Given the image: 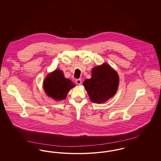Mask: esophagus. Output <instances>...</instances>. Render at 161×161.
Masks as SVG:
<instances>
[{
  "mask_svg": "<svg viewBox=\"0 0 161 161\" xmlns=\"http://www.w3.org/2000/svg\"><path fill=\"white\" fill-rule=\"evenodd\" d=\"M75 81H76V83L77 84H78V85H80V84H81V83H82V81H81V79H77Z\"/></svg>",
  "mask_w": 161,
  "mask_h": 161,
  "instance_id": "obj_1",
  "label": "esophagus"
}]
</instances>
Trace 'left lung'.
I'll use <instances>...</instances> for the list:
<instances>
[{"instance_id":"8db88e82","label":"left lung","mask_w":161,"mask_h":161,"mask_svg":"<svg viewBox=\"0 0 161 161\" xmlns=\"http://www.w3.org/2000/svg\"><path fill=\"white\" fill-rule=\"evenodd\" d=\"M119 78L116 71L104 63L93 68L92 76L86 79L83 86L91 101L101 104L113 97L117 92Z\"/></svg>"}]
</instances>
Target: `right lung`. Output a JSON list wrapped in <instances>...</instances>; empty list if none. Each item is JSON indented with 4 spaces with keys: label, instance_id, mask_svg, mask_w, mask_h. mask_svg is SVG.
<instances>
[{
    "label": "right lung",
    "instance_id": "right-lung-1",
    "mask_svg": "<svg viewBox=\"0 0 161 161\" xmlns=\"http://www.w3.org/2000/svg\"><path fill=\"white\" fill-rule=\"evenodd\" d=\"M75 86V84L65 78L60 69H55L48 74L43 83L46 95L55 101L65 100L70 90Z\"/></svg>",
    "mask_w": 161,
    "mask_h": 161
}]
</instances>
